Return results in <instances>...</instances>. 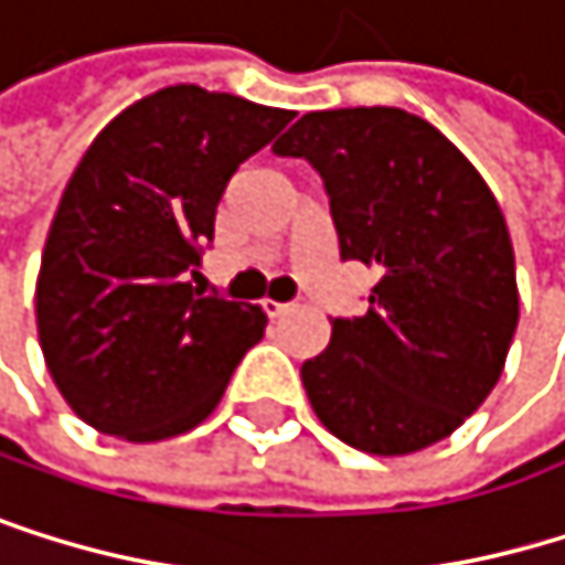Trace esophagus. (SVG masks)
Listing matches in <instances>:
<instances>
[{
  "label": "esophagus",
  "instance_id": "34e87169",
  "mask_svg": "<svg viewBox=\"0 0 565 565\" xmlns=\"http://www.w3.org/2000/svg\"><path fill=\"white\" fill-rule=\"evenodd\" d=\"M263 309L269 317H282V313H289L292 309V302H279V299H263Z\"/></svg>",
  "mask_w": 565,
  "mask_h": 565
}]
</instances>
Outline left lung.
Segmentation results:
<instances>
[{"label":"left lung","instance_id":"8db88e82","mask_svg":"<svg viewBox=\"0 0 565 565\" xmlns=\"http://www.w3.org/2000/svg\"><path fill=\"white\" fill-rule=\"evenodd\" d=\"M327 184L340 256L377 269L363 317L302 363L323 428L366 455L431 448L482 407L519 323L512 238L486 178L397 107L302 114L276 145Z\"/></svg>","mask_w":565,"mask_h":565}]
</instances>
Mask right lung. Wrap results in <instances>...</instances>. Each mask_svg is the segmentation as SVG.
<instances>
[{"label":"right lung","mask_w":565,"mask_h":565,"mask_svg":"<svg viewBox=\"0 0 565 565\" xmlns=\"http://www.w3.org/2000/svg\"><path fill=\"white\" fill-rule=\"evenodd\" d=\"M289 120L174 83L120 110L79 158L43 245L36 330L56 391L100 435L151 445L199 428L263 340V306L202 296L188 273L235 168Z\"/></svg>","instance_id":"right-lung-1"}]
</instances>
